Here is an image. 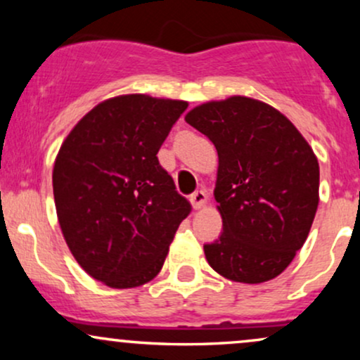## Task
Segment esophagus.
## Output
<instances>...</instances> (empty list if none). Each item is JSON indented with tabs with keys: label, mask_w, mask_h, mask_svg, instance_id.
Returning a JSON list of instances; mask_svg holds the SVG:
<instances>
[{
	"label": "esophagus",
	"mask_w": 360,
	"mask_h": 360,
	"mask_svg": "<svg viewBox=\"0 0 360 360\" xmlns=\"http://www.w3.org/2000/svg\"><path fill=\"white\" fill-rule=\"evenodd\" d=\"M206 193L203 191V189H198V191H194L193 194H191V205H193V208L194 210H200V208H203L205 206V203H206Z\"/></svg>",
	"instance_id": "obj_1"
}]
</instances>
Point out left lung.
Here are the masks:
<instances>
[{
    "label": "left lung",
    "mask_w": 360,
    "mask_h": 360,
    "mask_svg": "<svg viewBox=\"0 0 360 360\" xmlns=\"http://www.w3.org/2000/svg\"><path fill=\"white\" fill-rule=\"evenodd\" d=\"M184 120L218 152L213 194L223 232L205 245L206 260L235 283L278 278L315 220L320 201L315 152L279 110L254 98L203 103Z\"/></svg>",
    "instance_id": "left-lung-1"
}]
</instances>
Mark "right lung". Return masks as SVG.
I'll return each mask as SVG.
<instances>
[{"label":"right lung","instance_id":"right-lung-1","mask_svg":"<svg viewBox=\"0 0 360 360\" xmlns=\"http://www.w3.org/2000/svg\"><path fill=\"white\" fill-rule=\"evenodd\" d=\"M188 108L148 94L110 98L69 131L53 162L57 218L91 278L127 289L159 274L191 205L157 152Z\"/></svg>","mask_w":360,"mask_h":360}]
</instances>
